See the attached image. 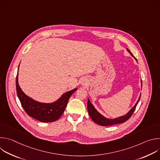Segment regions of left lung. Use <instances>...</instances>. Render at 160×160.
<instances>
[{"label": "left lung", "mask_w": 160, "mask_h": 160, "mask_svg": "<svg viewBox=\"0 0 160 160\" xmlns=\"http://www.w3.org/2000/svg\"><path fill=\"white\" fill-rule=\"evenodd\" d=\"M127 51L137 61V59L133 56V54L130 52V51L128 49H127ZM141 83H142V80H141ZM140 99H141V96H140L138 102H136L135 106L130 109V111L126 115L120 117L115 118V119H108V118L104 117L95 109V108L93 106V105L90 102L89 99H88V101H87V110H88V114H89L91 119H92L95 123H96L97 124H98L99 125L109 126V125H115V124H120V123H122L126 122L131 117V116L133 115V113L136 108L137 105H138V104L139 102Z\"/></svg>", "instance_id": "left-lung-1"}]
</instances>
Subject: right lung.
I'll use <instances>...</instances> for the list:
<instances>
[{
  "mask_svg": "<svg viewBox=\"0 0 160 160\" xmlns=\"http://www.w3.org/2000/svg\"><path fill=\"white\" fill-rule=\"evenodd\" d=\"M18 75L16 78V92L22 107L28 116L42 122H52L58 120L62 115L68 100L77 90V88H75L66 92L53 103L39 102L31 99L22 92L18 84Z\"/></svg>",
  "mask_w": 160,
  "mask_h": 160,
  "instance_id": "1",
  "label": "right lung"
}]
</instances>
